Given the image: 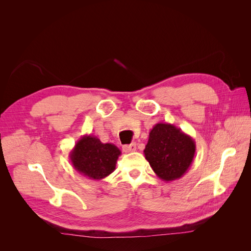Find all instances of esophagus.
Returning a JSON list of instances; mask_svg holds the SVG:
<instances>
[{
	"instance_id": "obj_1",
	"label": "esophagus",
	"mask_w": 251,
	"mask_h": 251,
	"mask_svg": "<svg viewBox=\"0 0 251 251\" xmlns=\"http://www.w3.org/2000/svg\"><path fill=\"white\" fill-rule=\"evenodd\" d=\"M123 150L125 153H132V151H136V144L132 143V144H126V146L123 147Z\"/></svg>"
}]
</instances>
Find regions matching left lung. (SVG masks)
<instances>
[{
  "label": "left lung",
  "instance_id": "1",
  "mask_svg": "<svg viewBox=\"0 0 251 251\" xmlns=\"http://www.w3.org/2000/svg\"><path fill=\"white\" fill-rule=\"evenodd\" d=\"M196 143L191 136L171 124L151 128L143 153L157 176L163 181L180 179L191 166Z\"/></svg>",
  "mask_w": 251,
  "mask_h": 251
}]
</instances>
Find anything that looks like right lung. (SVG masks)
I'll return each instance as SVG.
<instances>
[{
  "mask_svg": "<svg viewBox=\"0 0 251 251\" xmlns=\"http://www.w3.org/2000/svg\"><path fill=\"white\" fill-rule=\"evenodd\" d=\"M120 150L112 143H102L92 135H85L70 151L73 168L82 176L93 180L108 177L116 168Z\"/></svg>",
  "mask_w": 251,
  "mask_h": 251,
  "instance_id": "obj_1",
  "label": "right lung"
}]
</instances>
